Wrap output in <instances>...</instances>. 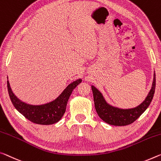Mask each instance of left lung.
Returning <instances> with one entry per match:
<instances>
[{
	"mask_svg": "<svg viewBox=\"0 0 161 161\" xmlns=\"http://www.w3.org/2000/svg\"><path fill=\"white\" fill-rule=\"evenodd\" d=\"M155 89V74L154 73L152 88L145 100L136 108L120 109L109 104L97 89L92 86L94 107L99 117L107 123L115 126H125L132 123L146 110L151 103Z\"/></svg>",
	"mask_w": 161,
	"mask_h": 161,
	"instance_id": "obj_1",
	"label": "left lung"
}]
</instances>
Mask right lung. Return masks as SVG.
Returning <instances> with one entry per match:
<instances>
[{
    "instance_id": "right-lung-1",
    "label": "right lung",
    "mask_w": 161,
    "mask_h": 161,
    "mask_svg": "<svg viewBox=\"0 0 161 161\" xmlns=\"http://www.w3.org/2000/svg\"><path fill=\"white\" fill-rule=\"evenodd\" d=\"M81 82V79L73 81L66 87L57 99L41 105H32L20 100L13 93L8 81H7V86L10 99L15 108L25 118L36 124L52 125L62 119L66 111L67 102L71 92Z\"/></svg>"
}]
</instances>
